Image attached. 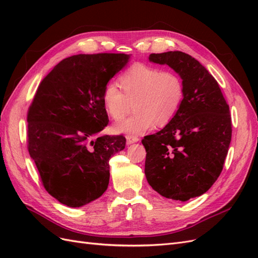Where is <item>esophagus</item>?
<instances>
[{"instance_id": "34e87169", "label": "esophagus", "mask_w": 258, "mask_h": 258, "mask_svg": "<svg viewBox=\"0 0 258 258\" xmlns=\"http://www.w3.org/2000/svg\"><path fill=\"white\" fill-rule=\"evenodd\" d=\"M126 139H127V144H128V145L139 142V138H138V137H134V136H127V137H126Z\"/></svg>"}]
</instances>
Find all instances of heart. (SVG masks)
Returning <instances> with one entry per match:
<instances>
[{
    "instance_id": "b5f03b06",
    "label": "heart",
    "mask_w": 258,
    "mask_h": 258,
    "mask_svg": "<svg viewBox=\"0 0 258 258\" xmlns=\"http://www.w3.org/2000/svg\"><path fill=\"white\" fill-rule=\"evenodd\" d=\"M120 85L110 82L103 89L102 100L114 120H120L135 102L136 114L114 126L116 134L139 136L156 123L166 126L172 120L184 99V85L174 72H161L145 64H135L120 76Z\"/></svg>"
}]
</instances>
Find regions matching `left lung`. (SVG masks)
I'll return each instance as SVG.
<instances>
[{
	"label": "left lung",
	"instance_id": "left-lung-1",
	"mask_svg": "<svg viewBox=\"0 0 258 258\" xmlns=\"http://www.w3.org/2000/svg\"><path fill=\"white\" fill-rule=\"evenodd\" d=\"M182 79L184 99L165 128L146 136L145 176L161 196L187 201L220 176L231 141V117L220 86L199 61L182 51L151 53Z\"/></svg>",
	"mask_w": 258,
	"mask_h": 258
}]
</instances>
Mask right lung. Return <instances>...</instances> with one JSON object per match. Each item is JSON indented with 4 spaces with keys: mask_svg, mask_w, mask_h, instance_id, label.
Instances as JSON below:
<instances>
[{
    "mask_svg": "<svg viewBox=\"0 0 258 258\" xmlns=\"http://www.w3.org/2000/svg\"><path fill=\"white\" fill-rule=\"evenodd\" d=\"M130 54H76L62 60L38 86L28 112V150L45 189L60 204L80 208L110 182L108 160L123 136H99L108 123L105 85Z\"/></svg>",
    "mask_w": 258,
    "mask_h": 258,
    "instance_id": "obj_1",
    "label": "right lung"
}]
</instances>
